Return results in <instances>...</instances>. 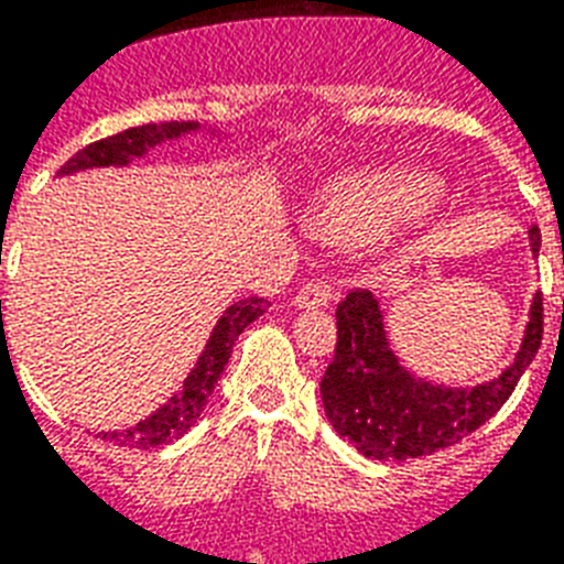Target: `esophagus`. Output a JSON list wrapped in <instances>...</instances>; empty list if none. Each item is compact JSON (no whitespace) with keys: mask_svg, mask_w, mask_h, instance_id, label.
I'll use <instances>...</instances> for the list:
<instances>
[{"mask_svg":"<svg viewBox=\"0 0 564 564\" xmlns=\"http://www.w3.org/2000/svg\"><path fill=\"white\" fill-rule=\"evenodd\" d=\"M334 301V292L327 283H307L304 290L295 295V307L301 310H322Z\"/></svg>","mask_w":564,"mask_h":564,"instance_id":"esophagus-1","label":"esophagus"}]
</instances>
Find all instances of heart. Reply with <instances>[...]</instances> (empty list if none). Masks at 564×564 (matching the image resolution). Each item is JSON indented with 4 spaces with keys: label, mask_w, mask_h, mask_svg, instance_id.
<instances>
[{
    "label": "heart",
    "mask_w": 564,
    "mask_h": 564,
    "mask_svg": "<svg viewBox=\"0 0 564 564\" xmlns=\"http://www.w3.org/2000/svg\"><path fill=\"white\" fill-rule=\"evenodd\" d=\"M442 187L424 175H375L348 184L334 195L327 216L357 234H375L392 221L410 219L436 202Z\"/></svg>",
    "instance_id": "obj_1"
}]
</instances>
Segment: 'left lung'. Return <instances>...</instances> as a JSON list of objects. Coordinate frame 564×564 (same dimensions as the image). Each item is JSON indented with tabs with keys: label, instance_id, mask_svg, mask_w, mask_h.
I'll return each mask as SVG.
<instances>
[{
	"label": "left lung",
	"instance_id": "left-lung-1",
	"mask_svg": "<svg viewBox=\"0 0 564 564\" xmlns=\"http://www.w3.org/2000/svg\"><path fill=\"white\" fill-rule=\"evenodd\" d=\"M539 257L542 234L527 230ZM516 357L477 386H445L403 366L386 334V313L366 290L336 307V354L322 377L330 427L371 459H419L463 442L507 403L542 345V292H535Z\"/></svg>",
	"mask_w": 564,
	"mask_h": 564
}]
</instances>
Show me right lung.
<instances>
[{"label": "right lung", "mask_w": 564, "mask_h": 564, "mask_svg": "<svg viewBox=\"0 0 564 564\" xmlns=\"http://www.w3.org/2000/svg\"><path fill=\"white\" fill-rule=\"evenodd\" d=\"M193 134H207L216 140H228L225 131L207 128L202 122H158V126H140L128 128L122 134L105 137L99 143L87 145L82 152L69 158V161L57 170V178L75 175V172H90V170H126L134 161L145 158V154L158 149V145H172L181 143L184 137ZM269 310L265 299H242L234 301L230 307L219 316V322L213 325L207 343H204L198 360L193 362L189 375L184 377V383L178 386V392H172L166 403H161L152 415H145L143 421H137L126 430H101L99 438L113 442L122 447H161L170 445L175 438H181L193 427L198 415L207 406V398L213 394L216 383H219L221 371L228 366L234 343L239 334L246 330L254 318H260ZM0 316H2V301H0Z\"/></svg>", "instance_id": "right-lung-1"}]
</instances>
